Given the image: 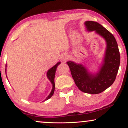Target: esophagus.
<instances>
[{"instance_id": "esophagus-1", "label": "esophagus", "mask_w": 128, "mask_h": 128, "mask_svg": "<svg viewBox=\"0 0 128 128\" xmlns=\"http://www.w3.org/2000/svg\"><path fill=\"white\" fill-rule=\"evenodd\" d=\"M64 60H66V58H64Z\"/></svg>"}]
</instances>
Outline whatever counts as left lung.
<instances>
[{
  "mask_svg": "<svg viewBox=\"0 0 128 128\" xmlns=\"http://www.w3.org/2000/svg\"><path fill=\"white\" fill-rule=\"evenodd\" d=\"M85 24L88 31H94L105 38L106 49L104 62L99 71L94 74L89 73L82 64L68 61L73 80L81 92L89 94H99L110 87L116 78L120 62L117 42L112 34L96 22L86 21Z\"/></svg>",
  "mask_w": 128,
  "mask_h": 128,
  "instance_id": "left-lung-1",
  "label": "left lung"
}]
</instances>
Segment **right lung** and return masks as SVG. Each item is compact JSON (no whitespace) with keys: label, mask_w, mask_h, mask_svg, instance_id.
I'll return each instance as SVG.
<instances>
[{"label":"right lung","mask_w":128,"mask_h":128,"mask_svg":"<svg viewBox=\"0 0 128 128\" xmlns=\"http://www.w3.org/2000/svg\"><path fill=\"white\" fill-rule=\"evenodd\" d=\"M60 62H58L56 64H55L54 67H52V68H50L49 70L48 71V73H47V76H48V78L49 79V80L50 81V82L52 83V90L51 91L50 93L49 94V95L46 98V99L44 100H47L48 99H50L53 96L54 93V91H55V82H54V79H55V72H56V70L57 67L60 64Z\"/></svg>","instance_id":"right-lung-1"}]
</instances>
